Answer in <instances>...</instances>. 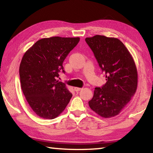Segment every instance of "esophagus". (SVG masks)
Wrapping results in <instances>:
<instances>
[{"instance_id":"34e87169","label":"esophagus","mask_w":153,"mask_h":153,"mask_svg":"<svg viewBox=\"0 0 153 153\" xmlns=\"http://www.w3.org/2000/svg\"><path fill=\"white\" fill-rule=\"evenodd\" d=\"M82 88H77V87H75L74 88V90L76 92H79V91H80V90H81Z\"/></svg>"}]
</instances>
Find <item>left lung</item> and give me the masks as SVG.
I'll list each match as a JSON object with an SVG mask.
<instances>
[{
    "mask_svg": "<svg viewBox=\"0 0 153 153\" xmlns=\"http://www.w3.org/2000/svg\"><path fill=\"white\" fill-rule=\"evenodd\" d=\"M85 40L107 80L101 88H95L89 106L102 117H115L136 93L138 72L135 62L128 48L117 38L96 35Z\"/></svg>",
    "mask_w": 153,
    "mask_h": 153,
    "instance_id": "left-lung-1",
    "label": "left lung"
}]
</instances>
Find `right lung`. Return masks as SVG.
Instances as JSON below:
<instances>
[{
	"mask_svg": "<svg viewBox=\"0 0 153 153\" xmlns=\"http://www.w3.org/2000/svg\"><path fill=\"white\" fill-rule=\"evenodd\" d=\"M79 38L59 36L38 40L25 52L19 65L21 86L28 104L36 115L53 120L60 115L72 94L56 79L63 70L66 56Z\"/></svg>",
	"mask_w": 153,
	"mask_h": 153,
	"instance_id": "add662e5",
	"label": "right lung"
}]
</instances>
